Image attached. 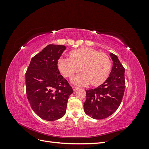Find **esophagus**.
<instances>
[{"label": "esophagus", "mask_w": 149, "mask_h": 149, "mask_svg": "<svg viewBox=\"0 0 149 149\" xmlns=\"http://www.w3.org/2000/svg\"><path fill=\"white\" fill-rule=\"evenodd\" d=\"M78 88H79L76 87V86H73V89L74 90V91H76V90H77Z\"/></svg>", "instance_id": "obj_1"}]
</instances>
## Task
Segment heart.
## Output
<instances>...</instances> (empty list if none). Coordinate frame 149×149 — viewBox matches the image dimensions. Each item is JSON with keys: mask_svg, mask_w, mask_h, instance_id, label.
I'll use <instances>...</instances> for the list:
<instances>
[{"mask_svg": "<svg viewBox=\"0 0 149 149\" xmlns=\"http://www.w3.org/2000/svg\"><path fill=\"white\" fill-rule=\"evenodd\" d=\"M58 67L65 77L71 78L80 71L82 73L72 79L78 85L98 86L105 81L111 69V61L106 53L91 48L74 49L70 53V58L61 57Z\"/></svg>", "mask_w": 149, "mask_h": 149, "instance_id": "1", "label": "heart"}]
</instances>
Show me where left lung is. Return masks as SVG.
<instances>
[{
    "label": "left lung",
    "instance_id": "1",
    "mask_svg": "<svg viewBox=\"0 0 149 149\" xmlns=\"http://www.w3.org/2000/svg\"><path fill=\"white\" fill-rule=\"evenodd\" d=\"M113 66L106 81L94 89L86 90L85 113L95 119H103L112 115L119 107L125 88V69L118 56L111 53Z\"/></svg>",
    "mask_w": 149,
    "mask_h": 149
}]
</instances>
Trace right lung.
Segmentation results:
<instances>
[{
    "mask_svg": "<svg viewBox=\"0 0 149 149\" xmlns=\"http://www.w3.org/2000/svg\"><path fill=\"white\" fill-rule=\"evenodd\" d=\"M65 49L64 45H48L31 58L25 73L30 106L45 120H56L65 114L68 97L73 92L58 69V60Z\"/></svg>",
    "mask_w": 149,
    "mask_h": 149,
    "instance_id": "add662e5",
    "label": "right lung"
}]
</instances>
